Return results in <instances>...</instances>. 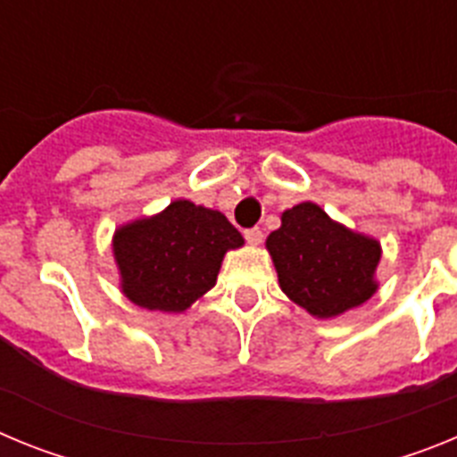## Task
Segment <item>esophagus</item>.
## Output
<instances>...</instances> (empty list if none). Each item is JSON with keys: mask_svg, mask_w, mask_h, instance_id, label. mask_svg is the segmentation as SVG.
<instances>
[{"mask_svg": "<svg viewBox=\"0 0 457 457\" xmlns=\"http://www.w3.org/2000/svg\"><path fill=\"white\" fill-rule=\"evenodd\" d=\"M245 240H247L249 245H261V242H263V231H261L258 226L247 228V231H245Z\"/></svg>", "mask_w": 457, "mask_h": 457, "instance_id": "esophagus-1", "label": "esophagus"}]
</instances>
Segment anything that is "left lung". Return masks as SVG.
Instances as JSON below:
<instances>
[{
    "label": "left lung",
    "mask_w": 457,
    "mask_h": 457,
    "mask_svg": "<svg viewBox=\"0 0 457 457\" xmlns=\"http://www.w3.org/2000/svg\"><path fill=\"white\" fill-rule=\"evenodd\" d=\"M268 252L281 290L311 316H341L378 288V242L348 231L309 201L281 215V228L268 237Z\"/></svg>",
    "instance_id": "obj_1"
}]
</instances>
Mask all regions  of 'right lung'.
I'll return each mask as SVG.
<instances>
[{
    "mask_svg": "<svg viewBox=\"0 0 457 457\" xmlns=\"http://www.w3.org/2000/svg\"><path fill=\"white\" fill-rule=\"evenodd\" d=\"M242 236L217 210L173 201L164 212L114 236L123 293L148 311H185L217 281L221 258Z\"/></svg>",
    "mask_w": 457,
    "mask_h": 457,
    "instance_id": "add662e5",
    "label": "right lung"
}]
</instances>
